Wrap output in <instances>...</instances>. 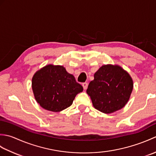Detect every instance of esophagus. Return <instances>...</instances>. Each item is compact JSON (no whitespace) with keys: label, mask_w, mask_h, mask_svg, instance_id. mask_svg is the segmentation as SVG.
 <instances>
[{"label":"esophagus","mask_w":156,"mask_h":156,"mask_svg":"<svg viewBox=\"0 0 156 156\" xmlns=\"http://www.w3.org/2000/svg\"><path fill=\"white\" fill-rule=\"evenodd\" d=\"M82 87H83V88L84 89V90H87V88L88 87L87 82H84V83H82Z\"/></svg>","instance_id":"1"}]
</instances>
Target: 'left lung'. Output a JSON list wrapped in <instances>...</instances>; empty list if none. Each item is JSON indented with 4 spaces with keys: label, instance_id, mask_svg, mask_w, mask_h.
Listing matches in <instances>:
<instances>
[{
    "label": "left lung",
    "instance_id": "left-lung-1",
    "mask_svg": "<svg viewBox=\"0 0 156 156\" xmlns=\"http://www.w3.org/2000/svg\"><path fill=\"white\" fill-rule=\"evenodd\" d=\"M87 90L94 107L104 113H112L125 107L133 84L128 73L120 66L105 65L94 75Z\"/></svg>",
    "mask_w": 156,
    "mask_h": 156
}]
</instances>
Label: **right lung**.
Returning <instances> with one entry per match:
<instances>
[{
    "label": "right lung",
    "instance_id": "add662e5",
    "mask_svg": "<svg viewBox=\"0 0 156 156\" xmlns=\"http://www.w3.org/2000/svg\"><path fill=\"white\" fill-rule=\"evenodd\" d=\"M35 98L46 110L59 112L69 107L83 87L74 76L61 66L48 65L35 73L32 79Z\"/></svg>",
    "mask_w": 156,
    "mask_h": 156
}]
</instances>
